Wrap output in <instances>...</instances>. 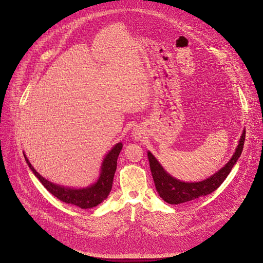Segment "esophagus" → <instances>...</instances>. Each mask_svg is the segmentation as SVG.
Returning a JSON list of instances; mask_svg holds the SVG:
<instances>
[{"instance_id":"esophagus-1","label":"esophagus","mask_w":263,"mask_h":263,"mask_svg":"<svg viewBox=\"0 0 263 263\" xmlns=\"http://www.w3.org/2000/svg\"><path fill=\"white\" fill-rule=\"evenodd\" d=\"M134 136H135V138H140L141 137V133H139V131H135L134 132Z\"/></svg>"}]
</instances>
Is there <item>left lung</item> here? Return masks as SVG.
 Masks as SVG:
<instances>
[{
    "mask_svg": "<svg viewBox=\"0 0 263 263\" xmlns=\"http://www.w3.org/2000/svg\"><path fill=\"white\" fill-rule=\"evenodd\" d=\"M245 138L246 129L243 130L235 153L229 160V162L222 169L216 172L214 176L198 183H185L173 179L163 169V167L156 160V158L149 152H147L152 176L160 197L167 203L179 204L213 193L225 181L232 167L239 158L243 147Z\"/></svg>",
    "mask_w": 263,
    "mask_h": 263,
    "instance_id": "1",
    "label": "left lung"
}]
</instances>
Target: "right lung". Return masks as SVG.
<instances>
[{"mask_svg":"<svg viewBox=\"0 0 263 263\" xmlns=\"http://www.w3.org/2000/svg\"><path fill=\"white\" fill-rule=\"evenodd\" d=\"M122 147L123 144L121 142L112 147V149L106 155L103 161L99 180L96 184L85 189H70L61 187L59 185H54L40 176L31 165L26 155L25 159L29 167L38 178V180L41 182V184L44 186V188L48 192H50L54 197H57L63 202L79 206L80 209H91L101 203L109 195L112 188L115 172L117 170L118 157L121 153Z\"/></svg>","mask_w":263,"mask_h":263,"instance_id":"add662e5","label":"right lung"}]
</instances>
